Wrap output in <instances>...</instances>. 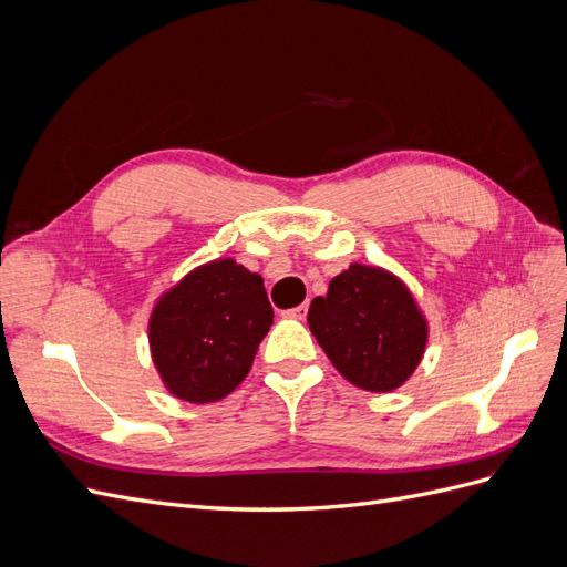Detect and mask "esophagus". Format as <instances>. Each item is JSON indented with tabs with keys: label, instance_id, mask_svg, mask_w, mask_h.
Listing matches in <instances>:
<instances>
[{
	"label": "esophagus",
	"instance_id": "esophagus-1",
	"mask_svg": "<svg viewBox=\"0 0 567 567\" xmlns=\"http://www.w3.org/2000/svg\"><path fill=\"white\" fill-rule=\"evenodd\" d=\"M288 319H298V321H302L305 317H307V305H298V307H293V310H286L284 312Z\"/></svg>",
	"mask_w": 567,
	"mask_h": 567
}]
</instances>
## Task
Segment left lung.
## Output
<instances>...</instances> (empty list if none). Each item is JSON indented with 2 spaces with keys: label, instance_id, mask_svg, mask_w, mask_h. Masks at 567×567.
<instances>
[{
  "label": "left lung",
  "instance_id": "1",
  "mask_svg": "<svg viewBox=\"0 0 567 567\" xmlns=\"http://www.w3.org/2000/svg\"><path fill=\"white\" fill-rule=\"evenodd\" d=\"M307 323L342 379L369 392L398 390L421 364L427 321L406 284L352 262L312 300Z\"/></svg>",
  "mask_w": 567,
  "mask_h": 567
}]
</instances>
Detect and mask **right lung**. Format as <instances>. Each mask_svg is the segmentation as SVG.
Wrapping results in <instances>:
<instances>
[{
  "label": "right lung",
  "instance_id": "1",
  "mask_svg": "<svg viewBox=\"0 0 567 567\" xmlns=\"http://www.w3.org/2000/svg\"><path fill=\"white\" fill-rule=\"evenodd\" d=\"M271 321L260 274L231 257L200 265L153 307V364L175 398L217 402L241 385Z\"/></svg>",
  "mask_w": 567,
  "mask_h": 567
}]
</instances>
